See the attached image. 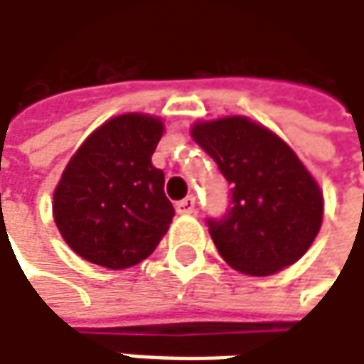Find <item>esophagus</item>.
<instances>
[{"label": "esophagus", "instance_id": "esophagus-1", "mask_svg": "<svg viewBox=\"0 0 364 364\" xmlns=\"http://www.w3.org/2000/svg\"><path fill=\"white\" fill-rule=\"evenodd\" d=\"M196 210V198L193 196H187L183 198L181 202H177V213L179 215H191Z\"/></svg>", "mask_w": 364, "mask_h": 364}]
</instances>
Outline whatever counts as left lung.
<instances>
[{
	"label": "left lung",
	"mask_w": 364,
	"mask_h": 364,
	"mask_svg": "<svg viewBox=\"0 0 364 364\" xmlns=\"http://www.w3.org/2000/svg\"><path fill=\"white\" fill-rule=\"evenodd\" d=\"M193 141L232 185V208L208 232L228 265L272 276L312 247L321 232L323 189L276 132L245 115L196 122Z\"/></svg>",
	"instance_id": "obj_1"
}]
</instances>
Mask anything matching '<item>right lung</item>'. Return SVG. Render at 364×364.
Instances as JSON below:
<instances>
[{
	"label": "right lung",
	"mask_w": 364,
	"mask_h": 364,
	"mask_svg": "<svg viewBox=\"0 0 364 364\" xmlns=\"http://www.w3.org/2000/svg\"><path fill=\"white\" fill-rule=\"evenodd\" d=\"M164 134L160 117L122 113L101 124L54 187V223L82 259L126 269L156 251L175 208L151 156Z\"/></svg>",
	"instance_id": "1"
}]
</instances>
